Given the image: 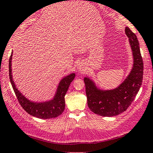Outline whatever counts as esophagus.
<instances>
[{
	"instance_id": "esophagus-1",
	"label": "esophagus",
	"mask_w": 153,
	"mask_h": 153,
	"mask_svg": "<svg viewBox=\"0 0 153 153\" xmlns=\"http://www.w3.org/2000/svg\"><path fill=\"white\" fill-rule=\"evenodd\" d=\"M77 68H78V71H80V72H84L85 71V68L84 65H82V63H79Z\"/></svg>"
}]
</instances>
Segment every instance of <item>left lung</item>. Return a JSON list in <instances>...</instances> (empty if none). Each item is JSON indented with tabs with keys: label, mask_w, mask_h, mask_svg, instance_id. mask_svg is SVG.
<instances>
[{
	"label": "left lung",
	"mask_w": 153,
	"mask_h": 153,
	"mask_svg": "<svg viewBox=\"0 0 153 153\" xmlns=\"http://www.w3.org/2000/svg\"><path fill=\"white\" fill-rule=\"evenodd\" d=\"M125 34L129 38L133 56L130 72L117 87L102 89L89 77L84 78L88 106L96 114L115 117L125 111L140 91L143 78V62L137 36L128 27Z\"/></svg>",
	"instance_id": "obj_1"
}]
</instances>
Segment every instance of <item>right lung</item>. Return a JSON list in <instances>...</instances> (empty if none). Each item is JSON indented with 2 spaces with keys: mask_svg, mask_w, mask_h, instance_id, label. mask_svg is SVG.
Segmentation results:
<instances>
[{
  "mask_svg": "<svg viewBox=\"0 0 153 153\" xmlns=\"http://www.w3.org/2000/svg\"><path fill=\"white\" fill-rule=\"evenodd\" d=\"M12 56L13 52H11L9 59V78L17 99L23 108L29 114L39 119L55 118L62 114L65 106V96L69 88L71 82L75 78V73H71L61 79L53 97L51 99L39 102L31 101L23 95L16 85L12 75Z\"/></svg>",
  "mask_w": 153,
  "mask_h": 153,
  "instance_id": "1",
  "label": "right lung"
}]
</instances>
